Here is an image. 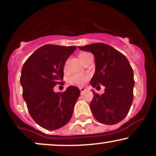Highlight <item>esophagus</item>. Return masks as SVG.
<instances>
[{
  "instance_id": "obj_1",
  "label": "esophagus",
  "mask_w": 156,
  "mask_h": 156,
  "mask_svg": "<svg viewBox=\"0 0 156 156\" xmlns=\"http://www.w3.org/2000/svg\"><path fill=\"white\" fill-rule=\"evenodd\" d=\"M80 92L81 93H83L84 92L86 91V89L85 88H83V87H80Z\"/></svg>"
}]
</instances>
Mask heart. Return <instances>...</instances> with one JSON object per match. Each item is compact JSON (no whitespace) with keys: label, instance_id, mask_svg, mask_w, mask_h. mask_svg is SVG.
<instances>
[{"label":"heart","instance_id":"heart-1","mask_svg":"<svg viewBox=\"0 0 156 156\" xmlns=\"http://www.w3.org/2000/svg\"><path fill=\"white\" fill-rule=\"evenodd\" d=\"M92 54L87 52H81L79 54V58L82 62H85L86 60L88 59L90 56H92ZM67 69V62H65L64 65V70L66 71ZM89 79V75L88 74H82V73H76L73 75L69 78V81L71 83L76 84V85L82 86L86 82L88 81Z\"/></svg>","mask_w":156,"mask_h":156}]
</instances>
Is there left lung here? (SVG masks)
Masks as SVG:
<instances>
[{"instance_id": "obj_1", "label": "left lung", "mask_w": 156, "mask_h": 156, "mask_svg": "<svg viewBox=\"0 0 156 156\" xmlns=\"http://www.w3.org/2000/svg\"><path fill=\"white\" fill-rule=\"evenodd\" d=\"M93 53L95 73L91 85L98 89L104 86L102 94L93 92L90 108L95 119L105 125H115L129 112L133 99V72L122 53L104 43H94L79 47Z\"/></svg>"}]
</instances>
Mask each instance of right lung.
Instances as JSON below:
<instances>
[{"instance_id": "right-lung-1", "label": "right lung", "mask_w": 156, "mask_h": 156, "mask_svg": "<svg viewBox=\"0 0 156 156\" xmlns=\"http://www.w3.org/2000/svg\"><path fill=\"white\" fill-rule=\"evenodd\" d=\"M76 46L45 44L28 57L21 70L23 97L31 117L47 130L62 128L70 120L80 91L69 86L64 92H54L62 84L64 65Z\"/></svg>"}]
</instances>
